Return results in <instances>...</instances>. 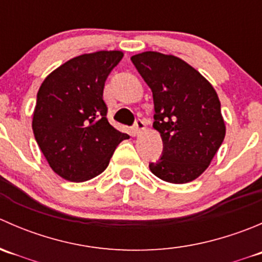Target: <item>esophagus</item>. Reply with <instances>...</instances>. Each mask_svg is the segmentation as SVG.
<instances>
[{
  "instance_id": "obj_1",
  "label": "esophagus",
  "mask_w": 262,
  "mask_h": 262,
  "mask_svg": "<svg viewBox=\"0 0 262 262\" xmlns=\"http://www.w3.org/2000/svg\"><path fill=\"white\" fill-rule=\"evenodd\" d=\"M144 130H146V123L139 119V120H137L136 124H134V132L137 133V136H139V134L143 133Z\"/></svg>"
}]
</instances>
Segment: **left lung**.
I'll list each match as a JSON object with an SVG mask.
<instances>
[{
    "mask_svg": "<svg viewBox=\"0 0 262 262\" xmlns=\"http://www.w3.org/2000/svg\"><path fill=\"white\" fill-rule=\"evenodd\" d=\"M152 90L153 128L163 155L149 170L161 180L186 184L212 162L226 136L221 101L209 81L172 54L143 52L130 58Z\"/></svg>",
    "mask_w": 262,
    "mask_h": 262,
    "instance_id": "left-lung-1",
    "label": "left lung"
}]
</instances>
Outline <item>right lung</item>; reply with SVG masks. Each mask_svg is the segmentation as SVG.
Listing matches in <instances>:
<instances>
[{"mask_svg":"<svg viewBox=\"0 0 262 262\" xmlns=\"http://www.w3.org/2000/svg\"><path fill=\"white\" fill-rule=\"evenodd\" d=\"M123 55L120 50L81 54L55 68L39 89L34 137L50 168L64 180L96 178L129 138L110 125L102 100L105 81Z\"/></svg>","mask_w":262,"mask_h":262,"instance_id":"add662e5","label":"right lung"}]
</instances>
